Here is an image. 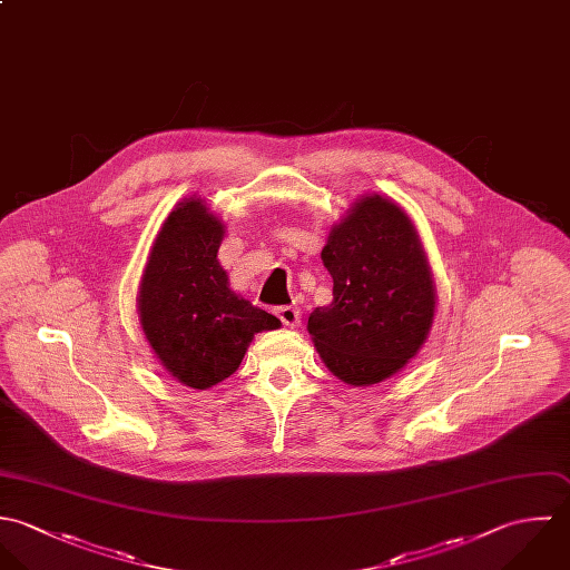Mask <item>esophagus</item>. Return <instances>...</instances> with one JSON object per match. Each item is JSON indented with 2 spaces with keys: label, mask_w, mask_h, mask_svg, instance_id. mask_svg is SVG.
Listing matches in <instances>:
<instances>
[{
  "label": "esophagus",
  "mask_w": 570,
  "mask_h": 570,
  "mask_svg": "<svg viewBox=\"0 0 570 570\" xmlns=\"http://www.w3.org/2000/svg\"><path fill=\"white\" fill-rule=\"evenodd\" d=\"M275 315H277L279 322H282L284 326H288V328L299 326V320H302L297 306H279V308H275Z\"/></svg>",
  "instance_id": "34e87169"
}]
</instances>
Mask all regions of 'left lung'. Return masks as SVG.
Masks as SVG:
<instances>
[{"label": "left lung", "instance_id": "1", "mask_svg": "<svg viewBox=\"0 0 570 570\" xmlns=\"http://www.w3.org/2000/svg\"><path fill=\"white\" fill-rule=\"evenodd\" d=\"M322 259L333 304L308 317L322 361L347 385L390 379L421 350L436 311L416 228L390 198L363 196L331 228Z\"/></svg>", "mask_w": 570, "mask_h": 570}]
</instances>
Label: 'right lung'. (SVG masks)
<instances>
[{
	"instance_id": "obj_1",
	"label": "right lung",
	"mask_w": 570,
	"mask_h": 570,
	"mask_svg": "<svg viewBox=\"0 0 570 570\" xmlns=\"http://www.w3.org/2000/svg\"><path fill=\"white\" fill-rule=\"evenodd\" d=\"M225 225L205 200L187 198L167 216L149 250L138 317L163 367L194 390L228 379L250 340L279 320L228 288L218 262Z\"/></svg>"
}]
</instances>
